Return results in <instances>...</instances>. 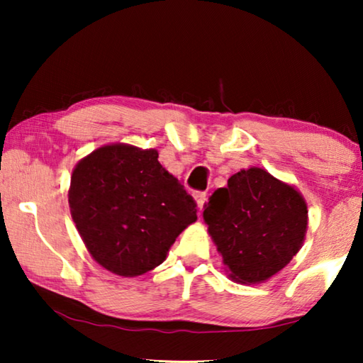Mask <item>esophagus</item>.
Returning a JSON list of instances; mask_svg holds the SVG:
<instances>
[{
	"label": "esophagus",
	"instance_id": "esophagus-1",
	"mask_svg": "<svg viewBox=\"0 0 363 363\" xmlns=\"http://www.w3.org/2000/svg\"><path fill=\"white\" fill-rule=\"evenodd\" d=\"M193 198H195V201H196L198 208H200V211H203V205H205V201H206V193L196 191L195 195H193Z\"/></svg>",
	"mask_w": 363,
	"mask_h": 363
}]
</instances>
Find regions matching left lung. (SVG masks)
<instances>
[{"label": "left lung", "mask_w": 363, "mask_h": 363, "mask_svg": "<svg viewBox=\"0 0 363 363\" xmlns=\"http://www.w3.org/2000/svg\"><path fill=\"white\" fill-rule=\"evenodd\" d=\"M203 220L231 279L256 284L279 272L301 250L307 205L294 186L252 167L213 193Z\"/></svg>", "instance_id": "8db88e82"}]
</instances>
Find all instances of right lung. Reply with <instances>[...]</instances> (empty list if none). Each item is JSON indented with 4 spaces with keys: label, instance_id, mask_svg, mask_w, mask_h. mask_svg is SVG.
<instances>
[{
    "label": "right lung",
    "instance_id": "right-lung-1",
    "mask_svg": "<svg viewBox=\"0 0 363 363\" xmlns=\"http://www.w3.org/2000/svg\"><path fill=\"white\" fill-rule=\"evenodd\" d=\"M72 220L87 251L117 276L145 274L165 261L196 221V203L158 162L155 148L104 145L72 170Z\"/></svg>",
    "mask_w": 363,
    "mask_h": 363
}]
</instances>
